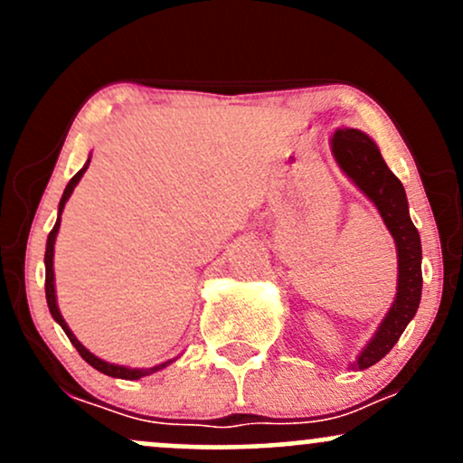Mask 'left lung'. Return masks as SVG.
Segmentation results:
<instances>
[{"mask_svg": "<svg viewBox=\"0 0 463 463\" xmlns=\"http://www.w3.org/2000/svg\"><path fill=\"white\" fill-rule=\"evenodd\" d=\"M333 154L339 167L374 202L398 248L396 300L379 331L354 364V368L365 370L394 348L407 324L416 316L420 294H422V268H420L422 265V246H420L418 228L413 226L411 217H409L402 183L385 165L376 143L359 130H337L333 135Z\"/></svg>", "mask_w": 463, "mask_h": 463, "instance_id": "obj_1", "label": "left lung"}]
</instances>
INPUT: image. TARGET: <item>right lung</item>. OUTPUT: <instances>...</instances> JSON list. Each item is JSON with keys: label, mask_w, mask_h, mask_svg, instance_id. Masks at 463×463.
<instances>
[{"label": "right lung", "mask_w": 463, "mask_h": 463, "mask_svg": "<svg viewBox=\"0 0 463 463\" xmlns=\"http://www.w3.org/2000/svg\"><path fill=\"white\" fill-rule=\"evenodd\" d=\"M87 167H89V163L84 165L82 169H80L76 176L69 180V184L65 187V194H62V198H61V204H58V220H56L54 228H52L50 237H47V248H45V298H47V307H50L52 317H54V320L62 326V331L67 333L69 342H71L73 346H76V350L80 353V357L87 361L89 365H93V368L102 372V374L115 376V379L135 381V379H141V376H147V374H152V372L165 368V365H167V364H161V365H156V368H150V370H130V368H121V365L106 364V361L95 357L93 353H89V350L84 348L76 337H73V333L69 331V326L65 324V320H62L61 311H58V305H56V291H54V241H56V232H58V228H61V213H62V209H65V202L69 200V195H71V191L78 184V180L82 178V174L87 172Z\"/></svg>", "instance_id": "right-lung-1"}]
</instances>
